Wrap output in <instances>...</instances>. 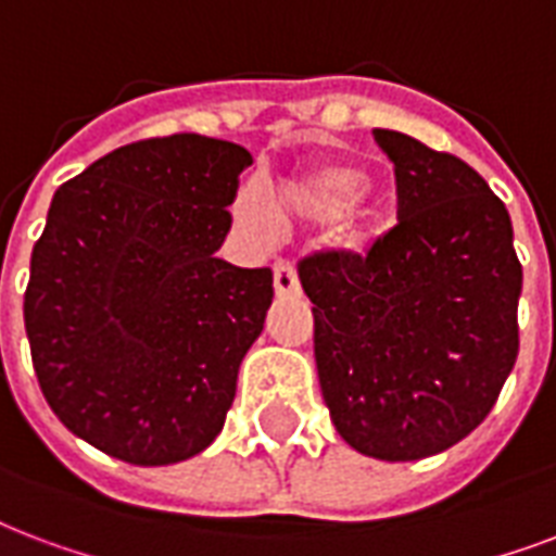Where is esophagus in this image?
Wrapping results in <instances>:
<instances>
[{
    "label": "esophagus",
    "instance_id": "esophagus-1",
    "mask_svg": "<svg viewBox=\"0 0 556 556\" xmlns=\"http://www.w3.org/2000/svg\"><path fill=\"white\" fill-rule=\"evenodd\" d=\"M274 291H277V296L300 294V279H296V270L288 262L274 265Z\"/></svg>",
    "mask_w": 556,
    "mask_h": 556
}]
</instances>
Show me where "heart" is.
<instances>
[{
	"instance_id": "heart-1",
	"label": "heart",
	"mask_w": 556,
	"mask_h": 556,
	"mask_svg": "<svg viewBox=\"0 0 556 556\" xmlns=\"http://www.w3.org/2000/svg\"><path fill=\"white\" fill-rule=\"evenodd\" d=\"M232 222L256 244H270L286 224H326V241L344 253H367L381 236V212L370 168L344 156L306 160L274 186H239Z\"/></svg>"
}]
</instances>
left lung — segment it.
Returning <instances> with one entry per match:
<instances>
[{"mask_svg": "<svg viewBox=\"0 0 556 556\" xmlns=\"http://www.w3.org/2000/svg\"><path fill=\"white\" fill-rule=\"evenodd\" d=\"M400 224L367 256L300 265L320 393L338 434L376 460H419L476 431L519 353L514 224L464 160L376 130Z\"/></svg>", "mask_w": 556, "mask_h": 556, "instance_id": "1", "label": "left lung"}]
</instances>
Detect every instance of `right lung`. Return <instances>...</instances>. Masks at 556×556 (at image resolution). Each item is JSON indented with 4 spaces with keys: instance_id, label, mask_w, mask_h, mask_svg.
I'll use <instances>...</instances> for the list:
<instances>
[{
    "instance_id": "1",
    "label": "right lung",
    "mask_w": 556,
    "mask_h": 556,
    "mask_svg": "<svg viewBox=\"0 0 556 556\" xmlns=\"http://www.w3.org/2000/svg\"><path fill=\"white\" fill-rule=\"evenodd\" d=\"M248 148L172 134L63 184L31 250L25 334L75 438L125 464L201 455L224 429L274 274L215 256Z\"/></svg>"
}]
</instances>
